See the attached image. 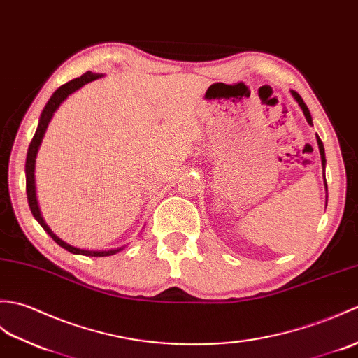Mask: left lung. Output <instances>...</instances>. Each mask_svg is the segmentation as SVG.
Returning a JSON list of instances; mask_svg holds the SVG:
<instances>
[{
  "label": "left lung",
  "mask_w": 358,
  "mask_h": 358,
  "mask_svg": "<svg viewBox=\"0 0 358 358\" xmlns=\"http://www.w3.org/2000/svg\"><path fill=\"white\" fill-rule=\"evenodd\" d=\"M291 94H292V98L297 101V104L300 106V108H301V112H303V115H305V117H306V121H308V124H309V125H313V117H311V113H309V110H308L306 104H305V102H303V99H301V98H300V94H299L297 92H294V90H291ZM315 138H317V145H319V150H320V157H322V169H323L324 189H327V193H328L327 178H324V166H327V157H324V148H323V142L320 141V138H319V136H317V134H315ZM327 203H328V196H327Z\"/></svg>",
  "instance_id": "1"
}]
</instances>
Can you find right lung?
<instances>
[{
	"label": "right lung",
	"instance_id": "add662e5",
	"mask_svg": "<svg viewBox=\"0 0 358 358\" xmlns=\"http://www.w3.org/2000/svg\"><path fill=\"white\" fill-rule=\"evenodd\" d=\"M104 75L99 73H92V71H87L83 76L71 79V81L66 83L64 85H61L58 90H55V93L50 96V99L47 101L45 107L43 108V113L39 116V122H38V129L35 131V136L31 139L29 150H27V159H26V189H27V201L30 211L34 214V217L38 220V224L44 228V231L49 234L52 239L57 242L62 248L67 250L71 254H81V256H90V257H107V256H113V254L122 251L125 246H117V248L112 250H83V248H76V246H71L70 243L64 242L62 239L55 234L50 227L45 224V220L43 219L41 210H39L38 199H36V185H35V164H36V155L38 150L41 147V142L44 139V134L47 131V127H49L52 117L55 112L59 108V106L64 102L71 93H75L76 90L81 89L85 84H89L94 79H99Z\"/></svg>",
	"mask_w": 358,
	"mask_h": 358
}]
</instances>
